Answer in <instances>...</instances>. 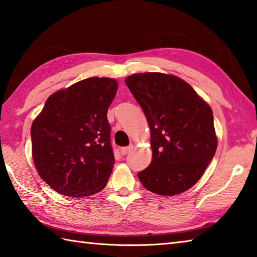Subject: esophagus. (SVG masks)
Here are the masks:
<instances>
[{"label":"esophagus","instance_id":"obj_1","mask_svg":"<svg viewBox=\"0 0 257 257\" xmlns=\"http://www.w3.org/2000/svg\"><path fill=\"white\" fill-rule=\"evenodd\" d=\"M132 150H133V146H130V147H125V148H121L120 149V152H121L122 156H125L127 154H129Z\"/></svg>","mask_w":257,"mask_h":257}]
</instances>
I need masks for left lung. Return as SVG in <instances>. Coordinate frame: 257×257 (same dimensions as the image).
Instances as JSON below:
<instances>
[{
    "label": "left lung",
    "instance_id": "obj_1",
    "mask_svg": "<svg viewBox=\"0 0 257 257\" xmlns=\"http://www.w3.org/2000/svg\"><path fill=\"white\" fill-rule=\"evenodd\" d=\"M124 81L150 128L152 160L138 173L141 183L165 196L192 188L203 176L217 147L209 103L174 75L139 73Z\"/></svg>",
    "mask_w": 257,
    "mask_h": 257
}]
</instances>
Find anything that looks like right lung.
Masks as SVG:
<instances>
[{"label":"right lung","instance_id":"1","mask_svg":"<svg viewBox=\"0 0 257 257\" xmlns=\"http://www.w3.org/2000/svg\"><path fill=\"white\" fill-rule=\"evenodd\" d=\"M116 79L90 77L47 98L31 128L36 171L57 193L79 198L99 192L114 158L107 111Z\"/></svg>","mask_w":257,"mask_h":257}]
</instances>
